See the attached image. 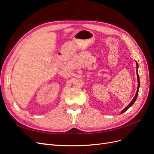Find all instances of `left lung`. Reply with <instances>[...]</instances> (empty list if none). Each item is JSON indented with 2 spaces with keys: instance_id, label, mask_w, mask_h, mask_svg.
<instances>
[{
  "instance_id": "left-lung-1",
  "label": "left lung",
  "mask_w": 154,
  "mask_h": 154,
  "mask_svg": "<svg viewBox=\"0 0 154 154\" xmlns=\"http://www.w3.org/2000/svg\"><path fill=\"white\" fill-rule=\"evenodd\" d=\"M136 66H137V69H136V74H137V92H136V95H135V96H134V97L133 98V100H132V101L130 102V103L125 107V108L122 111V112L120 113V114H123V112H125V111H127L130 106H131L134 103V102L136 101V99H137V96H138V92H139V87H140V81H139V74H138V72H137V69H138V63H137V62L136 61Z\"/></svg>"
}]
</instances>
